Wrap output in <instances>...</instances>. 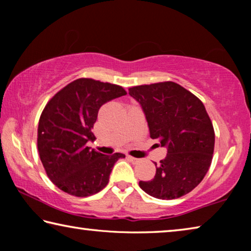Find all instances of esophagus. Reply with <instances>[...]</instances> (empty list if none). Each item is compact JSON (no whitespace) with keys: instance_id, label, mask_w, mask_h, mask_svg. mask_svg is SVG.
<instances>
[{"instance_id":"1","label":"esophagus","mask_w":251,"mask_h":251,"mask_svg":"<svg viewBox=\"0 0 251 251\" xmlns=\"http://www.w3.org/2000/svg\"><path fill=\"white\" fill-rule=\"evenodd\" d=\"M127 157H128V159L130 160V161H133V163H138V161H139V159L138 158H135V157H133V156H127Z\"/></svg>"}]
</instances>
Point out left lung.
<instances>
[{"mask_svg": "<svg viewBox=\"0 0 251 251\" xmlns=\"http://www.w3.org/2000/svg\"><path fill=\"white\" fill-rule=\"evenodd\" d=\"M141 104L151 138L167 148L151 180L139 187L158 199H176L199 185L210 167L215 131L202 101L174 82L128 88Z\"/></svg>", "mask_w": 251, "mask_h": 251, "instance_id": "obj_1", "label": "left lung"}]
</instances>
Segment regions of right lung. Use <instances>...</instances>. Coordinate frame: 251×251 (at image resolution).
Wrapping results in <instances>:
<instances>
[{"label": "right lung", "mask_w": 251, "mask_h": 251, "mask_svg": "<svg viewBox=\"0 0 251 251\" xmlns=\"http://www.w3.org/2000/svg\"><path fill=\"white\" fill-rule=\"evenodd\" d=\"M120 85L78 78L57 92L41 114L37 150L46 175L76 197L97 194L108 184L114 164L125 155H104L86 145L101 105L126 95Z\"/></svg>", "instance_id": "1"}]
</instances>
